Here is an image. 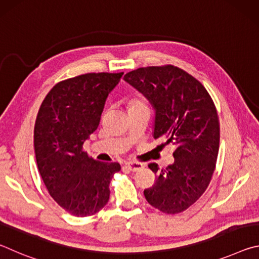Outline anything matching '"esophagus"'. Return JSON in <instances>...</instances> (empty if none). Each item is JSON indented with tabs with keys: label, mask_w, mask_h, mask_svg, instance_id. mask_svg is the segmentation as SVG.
<instances>
[{
	"label": "esophagus",
	"mask_w": 259,
	"mask_h": 259,
	"mask_svg": "<svg viewBox=\"0 0 259 259\" xmlns=\"http://www.w3.org/2000/svg\"><path fill=\"white\" fill-rule=\"evenodd\" d=\"M125 166L129 170H131V171H138V170L144 168L143 163H140V162H137V161H129V162H126Z\"/></svg>",
	"instance_id": "1"
}]
</instances>
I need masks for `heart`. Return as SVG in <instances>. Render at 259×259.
<instances>
[{"label":"heart","mask_w":259,"mask_h":259,"mask_svg":"<svg viewBox=\"0 0 259 259\" xmlns=\"http://www.w3.org/2000/svg\"><path fill=\"white\" fill-rule=\"evenodd\" d=\"M130 107L133 106H142V105H146L145 99L143 97H135L134 99L130 100Z\"/></svg>","instance_id":"b5f03b06"}]
</instances>
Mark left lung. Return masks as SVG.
Segmentation results:
<instances>
[{"label":"left lung","instance_id":"obj_1","mask_svg":"<svg viewBox=\"0 0 259 259\" xmlns=\"http://www.w3.org/2000/svg\"><path fill=\"white\" fill-rule=\"evenodd\" d=\"M124 80L154 106V138L176 146L171 165L148 164L156 181L144 191L145 199L164 213L185 211L207 190L216 168L221 129L213 100L202 83L174 65L140 67Z\"/></svg>","mask_w":259,"mask_h":259}]
</instances>
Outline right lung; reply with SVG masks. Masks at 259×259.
<instances>
[{
  "instance_id": "obj_1",
  "label": "right lung",
  "mask_w": 259,
  "mask_h": 259,
  "mask_svg": "<svg viewBox=\"0 0 259 259\" xmlns=\"http://www.w3.org/2000/svg\"><path fill=\"white\" fill-rule=\"evenodd\" d=\"M121 73H87L60 81L38 109L34 148L38 171L49 194L73 216H93L109 199L117 162L94 160L83 143L97 130L108 94Z\"/></svg>"
}]
</instances>
